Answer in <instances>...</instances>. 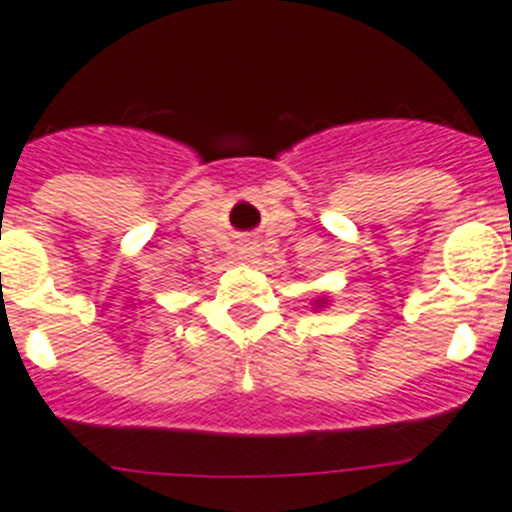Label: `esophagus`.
<instances>
[{
    "instance_id": "obj_1",
    "label": "esophagus",
    "mask_w": 512,
    "mask_h": 512,
    "mask_svg": "<svg viewBox=\"0 0 512 512\" xmlns=\"http://www.w3.org/2000/svg\"><path fill=\"white\" fill-rule=\"evenodd\" d=\"M236 255H239L242 263H255L257 255H260V249H257L255 242H242L239 244V249H236Z\"/></svg>"
}]
</instances>
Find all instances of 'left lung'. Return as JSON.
<instances>
[{
    "mask_svg": "<svg viewBox=\"0 0 512 512\" xmlns=\"http://www.w3.org/2000/svg\"><path fill=\"white\" fill-rule=\"evenodd\" d=\"M328 304H330V296H317L315 302H312V307L322 309V307H328Z\"/></svg>",
    "mask_w": 512,
    "mask_h": 512,
    "instance_id": "left-lung-1",
    "label": "left lung"
}]
</instances>
